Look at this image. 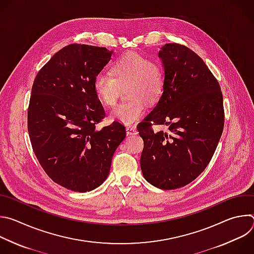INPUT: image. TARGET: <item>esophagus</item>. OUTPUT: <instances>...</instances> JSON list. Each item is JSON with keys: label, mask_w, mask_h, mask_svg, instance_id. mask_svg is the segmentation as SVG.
I'll list each match as a JSON object with an SVG mask.
<instances>
[{"label": "esophagus", "mask_w": 254, "mask_h": 254, "mask_svg": "<svg viewBox=\"0 0 254 254\" xmlns=\"http://www.w3.org/2000/svg\"><path fill=\"white\" fill-rule=\"evenodd\" d=\"M126 130H127V135H132V134H136V133H137L136 128H135L134 127L128 126V127H126Z\"/></svg>", "instance_id": "esophagus-1"}]
</instances>
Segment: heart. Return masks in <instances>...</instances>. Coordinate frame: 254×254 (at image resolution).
<instances>
[{
	"instance_id": "heart-1",
	"label": "heart",
	"mask_w": 254,
	"mask_h": 254,
	"mask_svg": "<svg viewBox=\"0 0 254 254\" xmlns=\"http://www.w3.org/2000/svg\"><path fill=\"white\" fill-rule=\"evenodd\" d=\"M111 73H98L93 81V90L98 99L107 106L116 104L122 88H126L128 100L119 104L112 113L113 120L124 125H132L147 112V104L156 102L165 86L164 68L136 52H127L119 57L111 67Z\"/></svg>"
}]
</instances>
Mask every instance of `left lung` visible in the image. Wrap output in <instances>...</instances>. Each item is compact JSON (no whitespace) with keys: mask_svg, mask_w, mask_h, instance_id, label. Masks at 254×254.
I'll return each mask as SVG.
<instances>
[{"mask_svg":"<svg viewBox=\"0 0 254 254\" xmlns=\"http://www.w3.org/2000/svg\"><path fill=\"white\" fill-rule=\"evenodd\" d=\"M159 57L165 86L137 126L143 139L140 169L153 186L173 190L191 183L210 163L224 127L223 96L207 65L188 47L166 44ZM152 124L169 129L154 133Z\"/></svg>","mask_w":254,"mask_h":254,"instance_id":"1","label":"left lung"}]
</instances>
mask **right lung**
Segmentation results:
<instances>
[{
  "label": "right lung",
  "instance_id": "obj_1",
  "mask_svg": "<svg viewBox=\"0 0 254 254\" xmlns=\"http://www.w3.org/2000/svg\"><path fill=\"white\" fill-rule=\"evenodd\" d=\"M112 55L105 47L70 44L40 69L32 86L28 132L33 151L52 181L74 192H89L104 182L126 137L119 122L95 128L105 113L93 81Z\"/></svg>",
  "mask_w": 254,
  "mask_h": 254
}]
</instances>
